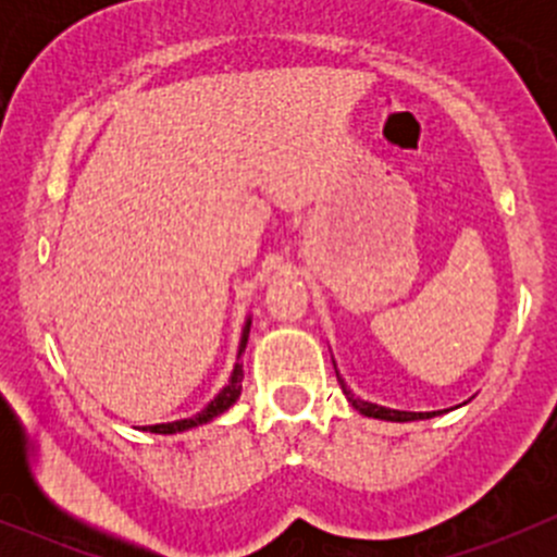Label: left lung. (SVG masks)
I'll list each match as a JSON object with an SVG mask.
<instances>
[{
	"instance_id": "left-lung-1",
	"label": "left lung",
	"mask_w": 557,
	"mask_h": 557,
	"mask_svg": "<svg viewBox=\"0 0 557 557\" xmlns=\"http://www.w3.org/2000/svg\"><path fill=\"white\" fill-rule=\"evenodd\" d=\"M336 380H339L342 385V393L347 396V401L352 404V407L358 409L361 414H367V418H380V420H393V423H407V420H425V418H434L436 412H398V409H387V407H377V404H369V401H361V398L352 396L350 387L345 385V380L336 374Z\"/></svg>"
}]
</instances>
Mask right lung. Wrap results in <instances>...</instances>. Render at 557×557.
<instances>
[{"label": "right lung", "instance_id": "1", "mask_svg": "<svg viewBox=\"0 0 557 557\" xmlns=\"http://www.w3.org/2000/svg\"><path fill=\"white\" fill-rule=\"evenodd\" d=\"M247 334H250V320L245 323V331H243V342H239V356H243L245 345H247ZM243 363H237L232 372V380H228V385L223 387L221 393H218L215 398H212L210 404H207L205 409H201L199 414H194V418H185V420H174V423H161V425H148L150 434H177V431H188L194 429V425H201L207 423V420L218 418L221 412H226L228 407H232L234 401L239 398V393H243Z\"/></svg>", "mask_w": 557, "mask_h": 557}]
</instances>
